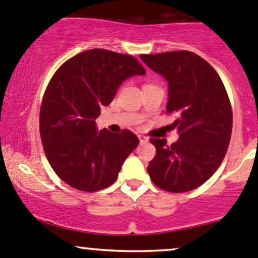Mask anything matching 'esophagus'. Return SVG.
Listing matches in <instances>:
<instances>
[{"label": "esophagus", "mask_w": 258, "mask_h": 258, "mask_svg": "<svg viewBox=\"0 0 258 258\" xmlns=\"http://www.w3.org/2000/svg\"><path fill=\"white\" fill-rule=\"evenodd\" d=\"M139 140H140V142H141V144H146V142L148 141V137L144 136V135H139Z\"/></svg>", "instance_id": "1"}]
</instances>
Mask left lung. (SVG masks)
<instances>
[{"mask_svg": "<svg viewBox=\"0 0 258 258\" xmlns=\"http://www.w3.org/2000/svg\"><path fill=\"white\" fill-rule=\"evenodd\" d=\"M141 59L168 83L166 111L177 113L173 122L179 139L171 146L151 139L156 156L147 171L153 183L170 192L197 188L216 172L227 151L232 110L217 72L189 51L141 54Z\"/></svg>", "mask_w": 258, "mask_h": 258, "instance_id": "1", "label": "left lung"}]
</instances>
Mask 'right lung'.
Segmentation results:
<instances>
[{
    "label": "right lung",
    "instance_id": "add662e5",
    "mask_svg": "<svg viewBox=\"0 0 258 258\" xmlns=\"http://www.w3.org/2000/svg\"><path fill=\"white\" fill-rule=\"evenodd\" d=\"M145 74L135 57L103 48L81 52L57 70L41 105L40 132L46 157L62 181L86 192L116 181L140 141L128 130L98 131L95 119L124 80Z\"/></svg>",
    "mask_w": 258,
    "mask_h": 258
}]
</instances>
